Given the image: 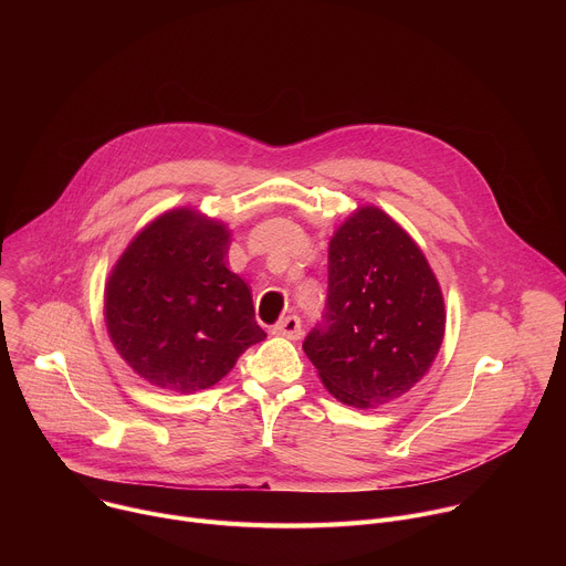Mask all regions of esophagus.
I'll return each mask as SVG.
<instances>
[{
  "mask_svg": "<svg viewBox=\"0 0 566 566\" xmlns=\"http://www.w3.org/2000/svg\"><path fill=\"white\" fill-rule=\"evenodd\" d=\"M273 334L275 336H284V338H293V340L300 338L302 336V319H300V315L291 313V315L277 319L275 325H273Z\"/></svg>",
  "mask_w": 566,
  "mask_h": 566,
  "instance_id": "obj_1",
  "label": "esophagus"
}]
</instances>
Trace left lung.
<instances>
[{
    "instance_id": "left-lung-1",
    "label": "left lung",
    "mask_w": 566,
    "mask_h": 566,
    "mask_svg": "<svg viewBox=\"0 0 566 566\" xmlns=\"http://www.w3.org/2000/svg\"><path fill=\"white\" fill-rule=\"evenodd\" d=\"M443 329L421 249L378 208L356 210L332 239L325 313L302 343L322 382L347 406H382L423 378Z\"/></svg>"
}]
</instances>
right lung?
Returning <instances> with one entry per match:
<instances>
[{"mask_svg":"<svg viewBox=\"0 0 566 566\" xmlns=\"http://www.w3.org/2000/svg\"><path fill=\"white\" fill-rule=\"evenodd\" d=\"M226 251L228 230L184 208L151 221L118 260L105 319L118 354L145 380L181 394L212 387L266 338Z\"/></svg>","mask_w":566,"mask_h":566,"instance_id":"1","label":"right lung"}]
</instances>
